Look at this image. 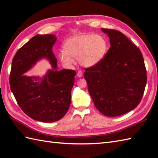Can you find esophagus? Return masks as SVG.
<instances>
[{
	"label": "esophagus",
	"mask_w": 158,
	"mask_h": 158,
	"mask_svg": "<svg viewBox=\"0 0 158 158\" xmlns=\"http://www.w3.org/2000/svg\"><path fill=\"white\" fill-rule=\"evenodd\" d=\"M83 72L82 71V70H78V72H77V77H81L83 76Z\"/></svg>",
	"instance_id": "obj_1"
}]
</instances>
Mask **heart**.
<instances>
[{"label": "heart", "mask_w": 158, "mask_h": 158, "mask_svg": "<svg viewBox=\"0 0 158 158\" xmlns=\"http://www.w3.org/2000/svg\"><path fill=\"white\" fill-rule=\"evenodd\" d=\"M108 52V42L100 35L83 34L67 39L64 51L59 53L60 60L66 65H71L74 59L78 58L79 64L92 67L99 63Z\"/></svg>", "instance_id": "obj_1"}]
</instances>
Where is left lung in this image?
<instances>
[{
  "mask_svg": "<svg viewBox=\"0 0 158 158\" xmlns=\"http://www.w3.org/2000/svg\"><path fill=\"white\" fill-rule=\"evenodd\" d=\"M110 47L97 64L83 74L94 105L102 115H122L139 105L145 92L147 70L140 50L123 33L102 28Z\"/></svg>",
  "mask_w": 158,
  "mask_h": 158,
  "instance_id": "left-lung-1",
  "label": "left lung"
}]
</instances>
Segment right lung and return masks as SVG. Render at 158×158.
Segmentation results:
<instances>
[{
    "instance_id": "obj_1",
    "label": "right lung",
    "mask_w": 158,
    "mask_h": 158,
    "mask_svg": "<svg viewBox=\"0 0 158 158\" xmlns=\"http://www.w3.org/2000/svg\"><path fill=\"white\" fill-rule=\"evenodd\" d=\"M56 41L53 35H36L18 49L12 60L11 92L23 111L42 122H54L65 115L75 83V70H57V59L52 52ZM43 57L49 60L52 69L43 78L23 75Z\"/></svg>"
}]
</instances>
